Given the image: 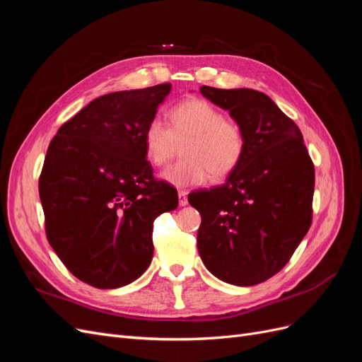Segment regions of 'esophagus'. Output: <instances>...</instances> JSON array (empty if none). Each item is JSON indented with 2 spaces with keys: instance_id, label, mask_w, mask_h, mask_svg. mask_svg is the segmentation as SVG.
Returning a JSON list of instances; mask_svg holds the SVG:
<instances>
[{
  "instance_id": "obj_1",
  "label": "esophagus",
  "mask_w": 362,
  "mask_h": 362,
  "mask_svg": "<svg viewBox=\"0 0 362 362\" xmlns=\"http://www.w3.org/2000/svg\"><path fill=\"white\" fill-rule=\"evenodd\" d=\"M178 199H180V206H185L189 204L187 201V192L185 190H180L178 192Z\"/></svg>"
}]
</instances>
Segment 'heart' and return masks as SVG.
Listing matches in <instances>:
<instances>
[{
  "label": "heart",
  "mask_w": 362,
  "mask_h": 362,
  "mask_svg": "<svg viewBox=\"0 0 362 362\" xmlns=\"http://www.w3.org/2000/svg\"><path fill=\"white\" fill-rule=\"evenodd\" d=\"M187 139L182 161L161 172V180L173 187H194L204 184L210 173L223 178L233 172L245 151L243 129L235 120L223 117L211 103L190 98L175 105L169 113V127L161 119H151L144 129L146 160L163 166L170 158L175 141Z\"/></svg>",
  "instance_id": "b5f03b06"
}]
</instances>
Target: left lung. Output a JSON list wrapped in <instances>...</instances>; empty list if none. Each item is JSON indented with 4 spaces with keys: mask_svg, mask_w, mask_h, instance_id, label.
<instances>
[{
    "mask_svg": "<svg viewBox=\"0 0 362 362\" xmlns=\"http://www.w3.org/2000/svg\"><path fill=\"white\" fill-rule=\"evenodd\" d=\"M201 93L229 112L245 151L221 187L189 194L201 213L198 250L205 267L233 286H257L287 264L313 221L314 164L300 129L254 89Z\"/></svg>",
    "mask_w": 362,
    "mask_h": 362,
    "instance_id": "8db88e82",
    "label": "left lung"
}]
</instances>
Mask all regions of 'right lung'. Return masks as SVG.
Segmentation results:
<instances>
[{
	"mask_svg": "<svg viewBox=\"0 0 362 362\" xmlns=\"http://www.w3.org/2000/svg\"><path fill=\"white\" fill-rule=\"evenodd\" d=\"M169 83L96 98L64 122L39 178L51 247L74 276L119 288L151 264L152 223L178 206L172 185L152 177L144 129Z\"/></svg>",
	"mask_w": 362,
	"mask_h": 362,
	"instance_id": "right-lung-1",
	"label": "right lung"
}]
</instances>
